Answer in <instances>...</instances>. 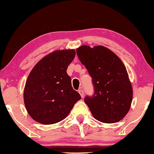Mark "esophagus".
<instances>
[{"label":"esophagus","instance_id":"esophagus-1","mask_svg":"<svg viewBox=\"0 0 154 154\" xmlns=\"http://www.w3.org/2000/svg\"><path fill=\"white\" fill-rule=\"evenodd\" d=\"M78 92L79 93V95H81V97H82V98L84 97V92H83V90H82V89H79V90H78Z\"/></svg>","mask_w":154,"mask_h":154}]
</instances>
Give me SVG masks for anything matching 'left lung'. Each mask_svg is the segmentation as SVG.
Listing matches in <instances>:
<instances>
[{
    "instance_id": "8db88e82",
    "label": "left lung",
    "mask_w": 154,
    "mask_h": 154,
    "mask_svg": "<svg viewBox=\"0 0 154 154\" xmlns=\"http://www.w3.org/2000/svg\"><path fill=\"white\" fill-rule=\"evenodd\" d=\"M77 54L92 77L94 93L87 95L85 103L92 116L105 123L120 121L130 110L133 99L132 86L123 63L103 46H82Z\"/></svg>"
}]
</instances>
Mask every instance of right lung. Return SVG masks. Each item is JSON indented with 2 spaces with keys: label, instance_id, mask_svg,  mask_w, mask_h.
I'll list each match as a JSON object with an SVG mask.
<instances>
[{
  "label": "right lung",
  "instance_id": "obj_1",
  "mask_svg": "<svg viewBox=\"0 0 154 154\" xmlns=\"http://www.w3.org/2000/svg\"><path fill=\"white\" fill-rule=\"evenodd\" d=\"M75 57L74 49L55 51L41 59L29 74L24 89V103L28 113L38 123H58L81 99L66 73Z\"/></svg>",
  "mask_w": 154,
  "mask_h": 154
}]
</instances>
